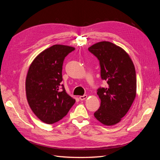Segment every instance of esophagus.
Masks as SVG:
<instances>
[{
    "mask_svg": "<svg viewBox=\"0 0 160 160\" xmlns=\"http://www.w3.org/2000/svg\"><path fill=\"white\" fill-rule=\"evenodd\" d=\"M87 98H88V95H83V96H79V99L81 100V101H83V100H85Z\"/></svg>",
    "mask_w": 160,
    "mask_h": 160,
    "instance_id": "esophagus-1",
    "label": "esophagus"
}]
</instances>
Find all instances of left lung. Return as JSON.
<instances>
[{
  "label": "left lung",
  "mask_w": 160,
  "mask_h": 160,
  "mask_svg": "<svg viewBox=\"0 0 160 160\" xmlns=\"http://www.w3.org/2000/svg\"><path fill=\"white\" fill-rule=\"evenodd\" d=\"M99 61L101 78L107 88L98 89L101 99L95 118L105 125L119 123L132 106L136 95V74L128 53L112 42L102 41L88 49Z\"/></svg>",
  "instance_id": "obj_1"
}]
</instances>
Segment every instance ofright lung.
I'll list each match as a JSON object with an SVG mask.
<instances>
[{
    "instance_id": "add662e5",
    "label": "right lung",
    "mask_w": 160,
    "mask_h": 160,
    "mask_svg": "<svg viewBox=\"0 0 160 160\" xmlns=\"http://www.w3.org/2000/svg\"><path fill=\"white\" fill-rule=\"evenodd\" d=\"M75 48L55 45L41 52L31 63L26 79L28 105L42 122L52 124L69 112L75 100L61 84L65 58Z\"/></svg>"
}]
</instances>
